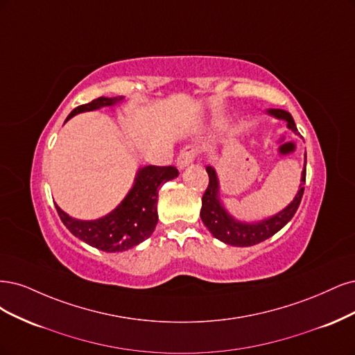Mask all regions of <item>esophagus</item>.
Returning <instances> with one entry per match:
<instances>
[{
	"label": "esophagus",
	"instance_id": "esophagus-1",
	"mask_svg": "<svg viewBox=\"0 0 355 355\" xmlns=\"http://www.w3.org/2000/svg\"><path fill=\"white\" fill-rule=\"evenodd\" d=\"M196 155H198V148H194V147H191V146H186V147L182 148V150L180 152V155H178V159H177L178 168L182 169V168L189 166L190 164H193V161H194V157H196Z\"/></svg>",
	"mask_w": 355,
	"mask_h": 355
}]
</instances>
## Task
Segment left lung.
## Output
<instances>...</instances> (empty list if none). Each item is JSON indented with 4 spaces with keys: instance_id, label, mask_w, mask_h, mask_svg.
Returning a JSON list of instances; mask_svg holds the SVG:
<instances>
[{
    "instance_id": "obj_1",
    "label": "left lung",
    "mask_w": 355,
    "mask_h": 355,
    "mask_svg": "<svg viewBox=\"0 0 355 355\" xmlns=\"http://www.w3.org/2000/svg\"><path fill=\"white\" fill-rule=\"evenodd\" d=\"M267 112L268 115L288 122V128L292 130L295 134H298V128H296L295 121L289 112L282 110V109H268ZM305 159H306V155H305ZM207 173L209 175V184L207 191L203 193L202 209H200V218L203 224L207 225V228L215 239L221 240V242L227 245L254 246L257 243L264 242V240H267L272 234H276L293 218L296 209L300 208V203L304 194L306 166L304 165L300 190L295 194L293 200L279 214L258 223H243L233 218V216L225 211V208L221 203L220 182H218V177H216L215 169L212 166H207Z\"/></svg>"
}]
</instances>
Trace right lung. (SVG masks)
I'll use <instances>...</instances> for the list:
<instances>
[{
    "mask_svg": "<svg viewBox=\"0 0 355 355\" xmlns=\"http://www.w3.org/2000/svg\"><path fill=\"white\" fill-rule=\"evenodd\" d=\"M122 100L123 97H98L73 109L66 121L81 112L115 106ZM175 177H178V169L174 166L148 165L140 168L127 196L110 214L98 220H76L59 207L55 209L67 230L87 245L105 252H123L152 236L157 224L159 187Z\"/></svg>",
    "mask_w": 355,
    "mask_h": 355,
    "instance_id": "add662e5",
    "label": "right lung"
}]
</instances>
